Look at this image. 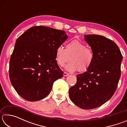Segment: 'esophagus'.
Wrapping results in <instances>:
<instances>
[{
  "label": "esophagus",
  "instance_id": "esophagus-1",
  "mask_svg": "<svg viewBox=\"0 0 127 127\" xmlns=\"http://www.w3.org/2000/svg\"><path fill=\"white\" fill-rule=\"evenodd\" d=\"M69 74L68 73H67V72H64V73H63V76L65 77V76H68Z\"/></svg>",
  "mask_w": 127,
  "mask_h": 127
}]
</instances>
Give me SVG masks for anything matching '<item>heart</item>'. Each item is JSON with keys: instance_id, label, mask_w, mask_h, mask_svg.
<instances>
[{"instance_id": "heart-1", "label": "heart", "mask_w": 127, "mask_h": 127, "mask_svg": "<svg viewBox=\"0 0 127 127\" xmlns=\"http://www.w3.org/2000/svg\"><path fill=\"white\" fill-rule=\"evenodd\" d=\"M94 57V51L77 40L68 42L65 49L59 46L56 49L55 59L59 66H63L70 61L65 66L66 70L69 72L87 71L93 63Z\"/></svg>"}]
</instances>
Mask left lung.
<instances>
[{
  "label": "left lung",
  "instance_id": "1",
  "mask_svg": "<svg viewBox=\"0 0 127 127\" xmlns=\"http://www.w3.org/2000/svg\"><path fill=\"white\" fill-rule=\"evenodd\" d=\"M85 40L94 51V60L86 72L77 75L69 94L75 105L87 110L101 106L115 93L123 57L117 45L104 36L87 35Z\"/></svg>",
  "mask_w": 127,
  "mask_h": 127
}]
</instances>
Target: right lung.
<instances>
[{
    "instance_id": "add662e5",
    "label": "right lung",
    "mask_w": 127,
    "mask_h": 127,
    "mask_svg": "<svg viewBox=\"0 0 127 127\" xmlns=\"http://www.w3.org/2000/svg\"><path fill=\"white\" fill-rule=\"evenodd\" d=\"M63 30L30 28L17 38L9 62V78L21 97L36 101L48 96L63 76L55 60L56 49L67 39Z\"/></svg>"
}]
</instances>
